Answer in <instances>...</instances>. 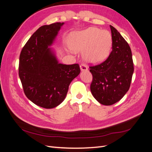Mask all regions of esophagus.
I'll return each instance as SVG.
<instances>
[{
  "label": "esophagus",
  "mask_w": 152,
  "mask_h": 152,
  "mask_svg": "<svg viewBox=\"0 0 152 152\" xmlns=\"http://www.w3.org/2000/svg\"><path fill=\"white\" fill-rule=\"evenodd\" d=\"M80 68L81 71H87V67L86 66V65H83V64H81V65H80Z\"/></svg>",
  "instance_id": "esophagus-1"
}]
</instances>
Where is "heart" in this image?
Listing matches in <instances>:
<instances>
[{"label": "heart", "mask_w": 152, "mask_h": 152, "mask_svg": "<svg viewBox=\"0 0 152 152\" xmlns=\"http://www.w3.org/2000/svg\"><path fill=\"white\" fill-rule=\"evenodd\" d=\"M69 46L74 51H82V56L90 63H99L110 53L112 38L110 32L96 27L72 32L69 36Z\"/></svg>", "instance_id": "1"}]
</instances>
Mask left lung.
Segmentation results:
<instances>
[{
  "instance_id": "obj_1",
  "label": "left lung",
  "mask_w": 152,
  "mask_h": 152,
  "mask_svg": "<svg viewBox=\"0 0 152 152\" xmlns=\"http://www.w3.org/2000/svg\"><path fill=\"white\" fill-rule=\"evenodd\" d=\"M112 50L108 58L99 65L90 66L93 75L91 91L94 98L104 105L120 101L130 87L133 72L132 52L121 34L110 25Z\"/></svg>"
}]
</instances>
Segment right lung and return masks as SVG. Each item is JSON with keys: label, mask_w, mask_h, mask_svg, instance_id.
<instances>
[{"label": "right lung", "mask_w": 152, "mask_h": 152, "mask_svg": "<svg viewBox=\"0 0 152 152\" xmlns=\"http://www.w3.org/2000/svg\"><path fill=\"white\" fill-rule=\"evenodd\" d=\"M64 23L40 26L23 48L19 76L26 96L36 105L53 108L61 104L71 82L79 75L78 64L59 63L49 48Z\"/></svg>", "instance_id": "right-lung-1"}]
</instances>
